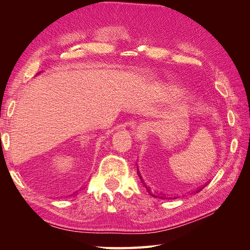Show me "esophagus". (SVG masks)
<instances>
[{"label": "esophagus", "mask_w": 250, "mask_h": 250, "mask_svg": "<svg viewBox=\"0 0 250 250\" xmlns=\"http://www.w3.org/2000/svg\"><path fill=\"white\" fill-rule=\"evenodd\" d=\"M149 129V124L148 122H143L139 125V127L137 128V132L139 133L140 137H142V135L145 134Z\"/></svg>", "instance_id": "1"}]
</instances>
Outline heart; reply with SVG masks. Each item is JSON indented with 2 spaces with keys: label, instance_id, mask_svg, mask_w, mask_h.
Here are the masks:
<instances>
[{
  "label": "heart",
  "instance_id": "1",
  "mask_svg": "<svg viewBox=\"0 0 250 250\" xmlns=\"http://www.w3.org/2000/svg\"><path fill=\"white\" fill-rule=\"evenodd\" d=\"M178 97L177 90L171 86H160L154 88L148 96L149 102H158L165 99H176Z\"/></svg>",
  "mask_w": 250,
  "mask_h": 250
}]
</instances>
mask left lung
Returning a JSON list of instances; mask_svg holds the SVG:
<instances>
[{
	"instance_id": "left-lung-1",
	"label": "left lung",
	"mask_w": 250,
	"mask_h": 250,
	"mask_svg": "<svg viewBox=\"0 0 250 250\" xmlns=\"http://www.w3.org/2000/svg\"><path fill=\"white\" fill-rule=\"evenodd\" d=\"M137 173L142 181V184L145 186L147 192L151 196H153V197L162 198V199H176L179 197V196L186 194V191L178 190L176 188L167 186V184L164 183V180H162V178L158 177L156 174L140 170L139 167L137 169ZM206 186H207V183L196 188H193L191 190V193H199ZM188 193H190V191Z\"/></svg>"
}]
</instances>
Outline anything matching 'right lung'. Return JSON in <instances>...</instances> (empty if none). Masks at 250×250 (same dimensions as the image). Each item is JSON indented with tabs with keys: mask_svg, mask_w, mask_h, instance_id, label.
I'll list each match as a JSON object with an SVG mask.
<instances>
[{
	"mask_svg": "<svg viewBox=\"0 0 250 250\" xmlns=\"http://www.w3.org/2000/svg\"><path fill=\"white\" fill-rule=\"evenodd\" d=\"M77 193H78V191H76V192H73V193H72L70 196H74V195H76Z\"/></svg>",
	"mask_w": 250,
	"mask_h": 250,
	"instance_id": "obj_1",
	"label": "right lung"
}]
</instances>
